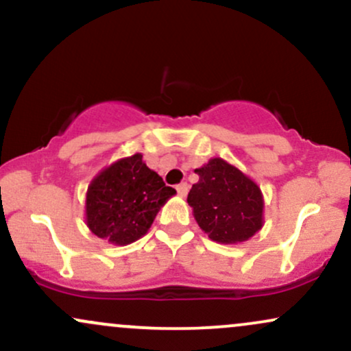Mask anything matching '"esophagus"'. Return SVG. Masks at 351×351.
<instances>
[{"instance_id": "34e87169", "label": "esophagus", "mask_w": 351, "mask_h": 351, "mask_svg": "<svg viewBox=\"0 0 351 351\" xmlns=\"http://www.w3.org/2000/svg\"><path fill=\"white\" fill-rule=\"evenodd\" d=\"M188 189H189L188 183H180L178 186H176V191H178V195L181 196V198H183V196H186V195H188Z\"/></svg>"}]
</instances>
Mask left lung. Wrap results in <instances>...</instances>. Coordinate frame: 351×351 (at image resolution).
<instances>
[{"label": "left lung", "instance_id": "obj_1", "mask_svg": "<svg viewBox=\"0 0 351 351\" xmlns=\"http://www.w3.org/2000/svg\"><path fill=\"white\" fill-rule=\"evenodd\" d=\"M199 181L188 193L198 226L219 244L251 239L264 226V196L254 180L223 158L196 168Z\"/></svg>", "mask_w": 351, "mask_h": 351}]
</instances>
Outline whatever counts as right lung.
Instances as JSON below:
<instances>
[{
    "label": "right lung",
    "mask_w": 351,
    "mask_h": 351,
    "mask_svg": "<svg viewBox=\"0 0 351 351\" xmlns=\"http://www.w3.org/2000/svg\"><path fill=\"white\" fill-rule=\"evenodd\" d=\"M176 195L150 170L142 153L120 158L99 171L86 195V224L110 244L127 245L145 236L160 208Z\"/></svg>",
    "instance_id": "obj_1"
}]
</instances>
